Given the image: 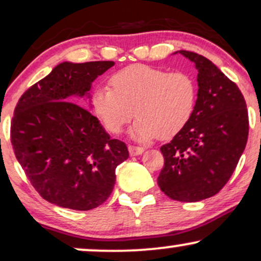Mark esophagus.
<instances>
[{"mask_svg": "<svg viewBox=\"0 0 261 261\" xmlns=\"http://www.w3.org/2000/svg\"><path fill=\"white\" fill-rule=\"evenodd\" d=\"M128 150H129L130 156H138V155H141V153L144 152L143 147H140V146H134V145H129V146H128Z\"/></svg>", "mask_w": 261, "mask_h": 261, "instance_id": "esophagus-1", "label": "esophagus"}]
</instances>
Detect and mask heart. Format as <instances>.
<instances>
[{"label":"heart","instance_id":"b5f03b06","mask_svg":"<svg viewBox=\"0 0 261 261\" xmlns=\"http://www.w3.org/2000/svg\"><path fill=\"white\" fill-rule=\"evenodd\" d=\"M111 88L93 92L91 108L105 129L118 134L133 117L132 138L149 141L170 139L194 114L197 87L186 72H168L146 65H132L111 76ZM135 112L133 113V111Z\"/></svg>","mask_w":261,"mask_h":261}]
</instances>
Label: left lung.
<instances>
[{"mask_svg": "<svg viewBox=\"0 0 261 261\" xmlns=\"http://www.w3.org/2000/svg\"><path fill=\"white\" fill-rule=\"evenodd\" d=\"M197 69V100L188 124L161 147L165 167L157 182L169 198L197 202L212 197L232 175L248 139L242 93L211 60L179 50Z\"/></svg>", "mask_w": 261, "mask_h": 261, "instance_id": "left-lung-1", "label": "left lung"}]
</instances>
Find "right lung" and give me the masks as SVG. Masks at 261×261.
<instances>
[{"label":"right lung","mask_w":261,"mask_h":261,"mask_svg":"<svg viewBox=\"0 0 261 261\" xmlns=\"http://www.w3.org/2000/svg\"><path fill=\"white\" fill-rule=\"evenodd\" d=\"M114 65L60 63L15 106L11 125L15 157L50 203L75 211L102 204L114 190L116 167L129 156L123 141L111 139L91 111L75 104L77 98L91 104L92 83Z\"/></svg>","instance_id":"add662e5"}]
</instances>
